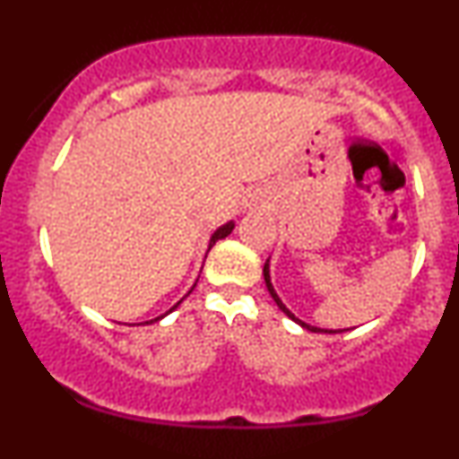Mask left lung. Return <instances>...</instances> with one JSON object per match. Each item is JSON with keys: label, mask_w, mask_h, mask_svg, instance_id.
Here are the masks:
<instances>
[{"label": "left lung", "mask_w": 459, "mask_h": 459, "mask_svg": "<svg viewBox=\"0 0 459 459\" xmlns=\"http://www.w3.org/2000/svg\"><path fill=\"white\" fill-rule=\"evenodd\" d=\"M263 278H265V287H267V291H270V296L273 298V302H276V307L281 308L282 313L287 315L289 319H293V321H296V324L302 325V328H307V330H310V332H328V334H339V332H345V330H324V328H315V325H308V324H304L302 319H298L296 315L291 313V310H289L287 307H284V304H282V299L278 298V293H276V291H273V284H272V278H270V259H267V261H265V265H263Z\"/></svg>", "instance_id": "1"}]
</instances>
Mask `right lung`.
<instances>
[{
    "mask_svg": "<svg viewBox=\"0 0 459 459\" xmlns=\"http://www.w3.org/2000/svg\"><path fill=\"white\" fill-rule=\"evenodd\" d=\"M233 229H235V222H226L224 226H220V229L215 230V233L212 235V239H209V250H212L215 241H218V239H224V237H229V235H230V230H233ZM194 287H196V284H194ZM194 287H192V289H194ZM178 304H181V302H177L175 307H172L170 310H168V313H172V310H175V308L178 307ZM168 313H166V315H168ZM166 315H161V317H166ZM161 317H157V319H151V321H160ZM151 321H146V324H151Z\"/></svg>",
    "mask_w": 459,
    "mask_h": 459,
    "instance_id": "add662e5",
    "label": "right lung"
}]
</instances>
